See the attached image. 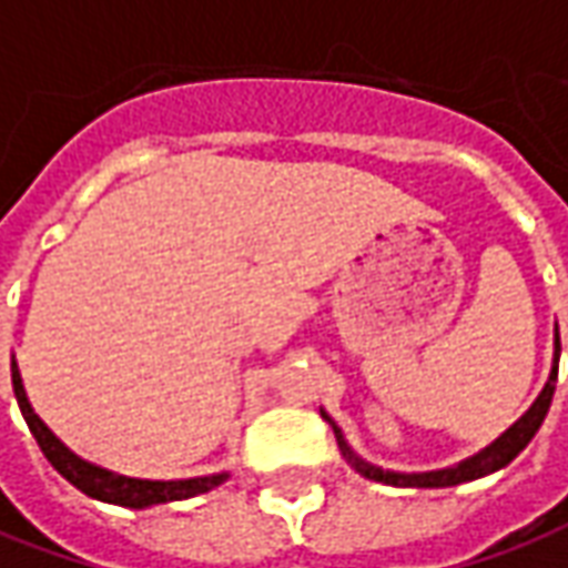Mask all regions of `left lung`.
I'll list each match as a JSON object with an SVG mask.
<instances>
[{
	"instance_id": "left-lung-1",
	"label": "left lung",
	"mask_w": 568,
	"mask_h": 568,
	"mask_svg": "<svg viewBox=\"0 0 568 568\" xmlns=\"http://www.w3.org/2000/svg\"><path fill=\"white\" fill-rule=\"evenodd\" d=\"M557 366H560V332L554 335V366H550V378H547L545 390L538 394L529 412L519 418L517 424H510L505 434L498 436L491 446H486L477 455L464 458L455 467H443V470H427V474H396V470H381L375 464L363 462L359 455H353V449L347 446V439L341 436V430L335 427V422L323 412V418L332 427H335V436H338L341 455L347 458L356 474H363L366 479H375V483H384V486H399V489H446V486H458V483H470V479L486 477V474H495L501 470L505 464H510L517 458L519 452L529 446V439L538 434V427L545 422L547 408H550V399H554V384H557Z\"/></svg>"
}]
</instances>
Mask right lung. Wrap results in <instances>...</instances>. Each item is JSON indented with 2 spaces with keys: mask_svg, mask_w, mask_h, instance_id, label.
<instances>
[{
  "mask_svg": "<svg viewBox=\"0 0 568 568\" xmlns=\"http://www.w3.org/2000/svg\"><path fill=\"white\" fill-rule=\"evenodd\" d=\"M11 384H14V396H18L23 422L30 427V434L36 436L42 455L49 458L51 467H54L67 483H73V486H77L79 491H85L89 498H98V501H106V505L134 507V510H141V507L184 501V498H193V495H202V491H212L215 486H221V483L227 479V470H224V474H212V477L193 479H138L113 474V470H106V467H98V464L79 458L77 452L67 449L61 439L42 424V418L36 415L33 406H30V399H27L21 372H18V363H14V359H11Z\"/></svg>",
  "mask_w": 568,
  "mask_h": 568,
  "instance_id": "obj_1",
  "label": "right lung"
}]
</instances>
